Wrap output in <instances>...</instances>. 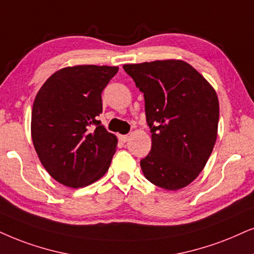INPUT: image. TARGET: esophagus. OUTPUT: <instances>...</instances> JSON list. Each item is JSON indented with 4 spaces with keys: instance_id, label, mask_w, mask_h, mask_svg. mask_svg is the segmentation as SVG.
Wrapping results in <instances>:
<instances>
[{
    "instance_id": "1",
    "label": "esophagus",
    "mask_w": 254,
    "mask_h": 254,
    "mask_svg": "<svg viewBox=\"0 0 254 254\" xmlns=\"http://www.w3.org/2000/svg\"><path fill=\"white\" fill-rule=\"evenodd\" d=\"M118 138H120L121 142H123V143L127 142V140H129V136H127V134H120V136H118Z\"/></svg>"
}]
</instances>
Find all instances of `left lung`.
Masks as SVG:
<instances>
[{
	"mask_svg": "<svg viewBox=\"0 0 254 254\" xmlns=\"http://www.w3.org/2000/svg\"><path fill=\"white\" fill-rule=\"evenodd\" d=\"M144 94L152 145L140 168L147 181L179 190L198 177L217 139L219 102L214 89L190 64L165 60L125 64Z\"/></svg>",
	"mask_w": 254,
	"mask_h": 254,
	"instance_id": "left-lung-1",
	"label": "left lung"
}]
</instances>
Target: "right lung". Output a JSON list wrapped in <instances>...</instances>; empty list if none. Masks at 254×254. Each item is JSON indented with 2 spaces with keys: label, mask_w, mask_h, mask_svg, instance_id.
I'll list each match as a JSON object with an SVG mask.
<instances>
[{
  "label": "right lung",
  "mask_w": 254,
  "mask_h": 254,
  "mask_svg": "<svg viewBox=\"0 0 254 254\" xmlns=\"http://www.w3.org/2000/svg\"><path fill=\"white\" fill-rule=\"evenodd\" d=\"M118 66L76 65L53 73L35 97L31 138L48 173L77 189L103 177L116 152L117 138L97 116L102 91Z\"/></svg>",
  "instance_id": "right-lung-1"
}]
</instances>
